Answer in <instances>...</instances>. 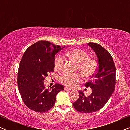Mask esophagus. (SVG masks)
I'll return each instance as SVG.
<instances>
[{"label": "esophagus", "mask_w": 130, "mask_h": 130, "mask_svg": "<svg viewBox=\"0 0 130 130\" xmlns=\"http://www.w3.org/2000/svg\"><path fill=\"white\" fill-rule=\"evenodd\" d=\"M64 90H72L73 89L72 88H67V87H64Z\"/></svg>", "instance_id": "esophagus-1"}]
</instances>
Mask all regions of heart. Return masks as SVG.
Masks as SVG:
<instances>
[{"mask_svg": "<svg viewBox=\"0 0 130 130\" xmlns=\"http://www.w3.org/2000/svg\"><path fill=\"white\" fill-rule=\"evenodd\" d=\"M66 56L72 58L77 63H79V69L85 77H89L95 74L98 68L96 60L92 58H88V54L79 48L73 49L67 51ZM64 58L61 55L56 58L54 61V67L57 70L61 69ZM83 76L80 73H65L60 77V82L68 86H74L82 80Z\"/></svg>", "mask_w": 130, "mask_h": 130, "instance_id": "b5f03b06", "label": "heart"}]
</instances>
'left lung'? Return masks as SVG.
<instances>
[{
    "instance_id": "left-lung-1",
    "label": "left lung",
    "mask_w": 130,
    "mask_h": 130,
    "mask_svg": "<svg viewBox=\"0 0 130 130\" xmlns=\"http://www.w3.org/2000/svg\"><path fill=\"white\" fill-rule=\"evenodd\" d=\"M88 45L95 51L98 57V67L92 80L85 84L92 89L90 95L86 97L79 91V98L73 106L77 111L92 113L101 109L108 102L115 90V66L111 55L101 45L89 42Z\"/></svg>"
}]
</instances>
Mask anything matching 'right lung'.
I'll use <instances>...</instances> for the list:
<instances>
[{
	"label": "right lung",
	"instance_id": "obj_1",
	"mask_svg": "<svg viewBox=\"0 0 130 130\" xmlns=\"http://www.w3.org/2000/svg\"><path fill=\"white\" fill-rule=\"evenodd\" d=\"M47 41H39L28 48L19 63L18 87L24 104L37 112H45L53 108L56 95L64 90L56 83L51 89L44 86L48 73L54 70L55 55L63 48Z\"/></svg>",
	"mask_w": 130,
	"mask_h": 130
}]
</instances>
